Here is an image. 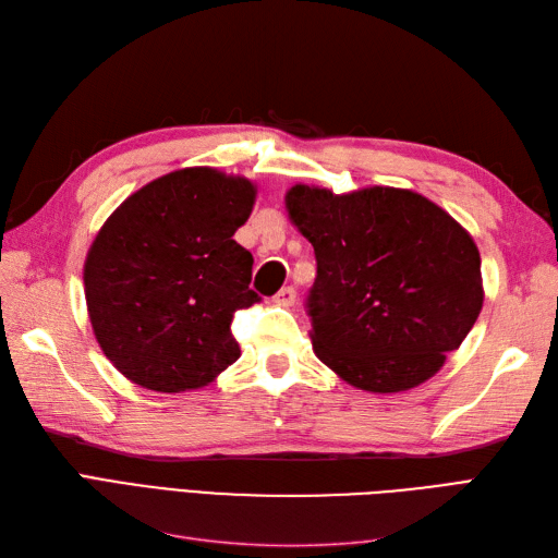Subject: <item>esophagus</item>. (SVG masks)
I'll use <instances>...</instances> for the list:
<instances>
[{
  "label": "esophagus",
  "mask_w": 558,
  "mask_h": 558,
  "mask_svg": "<svg viewBox=\"0 0 558 558\" xmlns=\"http://www.w3.org/2000/svg\"><path fill=\"white\" fill-rule=\"evenodd\" d=\"M275 302L281 307H291L295 302V289H291V286H286V289H281L277 295H275Z\"/></svg>",
  "instance_id": "obj_1"
}]
</instances>
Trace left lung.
I'll list each match as a JSON object with an SVG mask.
<instances>
[{
	"instance_id": "left-lung-1",
	"label": "left lung",
	"mask_w": 558,
	"mask_h": 558,
	"mask_svg": "<svg viewBox=\"0 0 558 558\" xmlns=\"http://www.w3.org/2000/svg\"><path fill=\"white\" fill-rule=\"evenodd\" d=\"M291 223L312 242V349L347 384L400 393L428 381L484 305L470 232L428 197L369 185L335 195L286 191Z\"/></svg>"
}]
</instances>
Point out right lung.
I'll return each mask as SVG.
<instances>
[{
	"mask_svg": "<svg viewBox=\"0 0 558 558\" xmlns=\"http://www.w3.org/2000/svg\"><path fill=\"white\" fill-rule=\"evenodd\" d=\"M256 183L214 167L158 177L118 207L93 240L83 286L97 344L148 391L207 386L240 359L230 324L260 298L253 256L232 240Z\"/></svg>",
	"mask_w": 558,
	"mask_h": 558,
	"instance_id": "1",
	"label": "right lung"
}]
</instances>
